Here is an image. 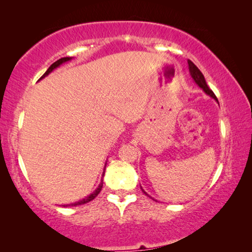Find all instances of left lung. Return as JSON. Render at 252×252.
Returning a JSON list of instances; mask_svg holds the SVG:
<instances>
[{
    "instance_id": "left-lung-1",
    "label": "left lung",
    "mask_w": 252,
    "mask_h": 252,
    "mask_svg": "<svg viewBox=\"0 0 252 252\" xmlns=\"http://www.w3.org/2000/svg\"><path fill=\"white\" fill-rule=\"evenodd\" d=\"M188 65H189V72H190V75H191V78L194 79V81L196 82V84H197L199 87H201L203 91H204L206 94L208 95H210L211 96L212 98H215L217 102H218V99H217V97H216V95H215V93H213L211 89L209 88V86L206 85V81H205V79H204V75H203V73L201 71L198 70V67L196 66V65L192 63L191 61H188ZM142 191L144 192V194L146 195H148L146 191L143 190L142 189ZM149 196V195H148Z\"/></svg>"
}]
</instances>
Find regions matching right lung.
<instances>
[{
	"instance_id": "right-lung-1",
	"label": "right lung",
	"mask_w": 252,
	"mask_h": 252,
	"mask_svg": "<svg viewBox=\"0 0 252 252\" xmlns=\"http://www.w3.org/2000/svg\"><path fill=\"white\" fill-rule=\"evenodd\" d=\"M72 58L71 57H63V58H61V60H58V61H56L55 62L54 64H51L50 66H49V68H48V70L46 71V73H44L42 77H41L40 79H42V78H44L46 77V75H48L50 73L51 71L53 70H55V68L56 67H58L60 66V65H62L63 63H65V62H68V61H71ZM102 177H104V172H103V175ZM102 187H103V180L101 181V184L98 185V187L96 188V190L94 191V192H92L91 195L89 196H87V197H85L84 199H81V201H79V202H75V203H72V204H68V205H64V206H75V205H81V204H86V203H88V202H91V201H93V199H94L96 196H97L98 194H99V191L102 190Z\"/></svg>"
}]
</instances>
